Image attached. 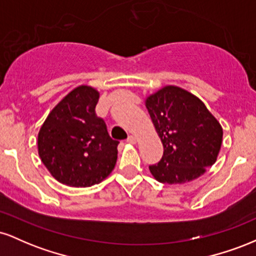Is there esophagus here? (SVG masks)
<instances>
[{"label":"esophagus","instance_id":"34e87169","mask_svg":"<svg viewBox=\"0 0 256 256\" xmlns=\"http://www.w3.org/2000/svg\"><path fill=\"white\" fill-rule=\"evenodd\" d=\"M126 142L131 143V144H134V143H136V137H134V136H128V140H126Z\"/></svg>","mask_w":256,"mask_h":256}]
</instances>
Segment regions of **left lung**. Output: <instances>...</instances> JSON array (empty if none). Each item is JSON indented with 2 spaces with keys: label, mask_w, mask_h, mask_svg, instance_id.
<instances>
[{
  "label": "left lung",
  "mask_w": 256,
  "mask_h": 256,
  "mask_svg": "<svg viewBox=\"0 0 256 256\" xmlns=\"http://www.w3.org/2000/svg\"><path fill=\"white\" fill-rule=\"evenodd\" d=\"M164 155L149 166L160 183L183 184L201 177L216 161L222 128L204 102L189 91L167 85L146 100Z\"/></svg>",
  "instance_id": "obj_1"
}]
</instances>
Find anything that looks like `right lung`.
<instances>
[{
  "label": "right lung",
  "instance_id": "obj_1",
  "mask_svg": "<svg viewBox=\"0 0 256 256\" xmlns=\"http://www.w3.org/2000/svg\"><path fill=\"white\" fill-rule=\"evenodd\" d=\"M98 98L92 86H77L52 108L38 132L40 160L52 177L68 186L101 183L116 166L119 142L96 116Z\"/></svg>",
  "mask_w": 256,
  "mask_h": 256
}]
</instances>
